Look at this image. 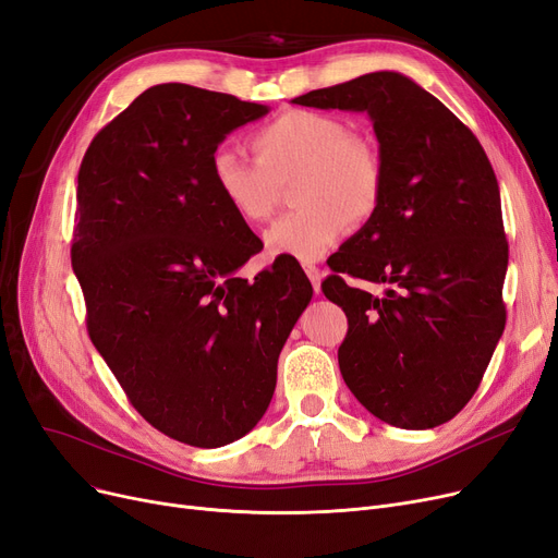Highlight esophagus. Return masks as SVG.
Masks as SVG:
<instances>
[{
    "label": "esophagus",
    "mask_w": 558,
    "mask_h": 558,
    "mask_svg": "<svg viewBox=\"0 0 558 558\" xmlns=\"http://www.w3.org/2000/svg\"><path fill=\"white\" fill-rule=\"evenodd\" d=\"M303 268H305L307 278H311V282H313V287H315V292L319 294V290H322V271H319V266H315V264H311V262H305Z\"/></svg>",
    "instance_id": "1"
}]
</instances>
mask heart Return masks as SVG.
Listing matches in <instances>:
<instances>
[{"label":"heart","instance_id":"obj_1","mask_svg":"<svg viewBox=\"0 0 558 558\" xmlns=\"http://www.w3.org/2000/svg\"><path fill=\"white\" fill-rule=\"evenodd\" d=\"M253 151L257 160L230 147L216 149L211 179L227 209L247 225L271 216L282 185L296 181L292 202L299 209L268 227V255L315 259L349 225L363 227L381 209V149L336 114L287 110L253 135Z\"/></svg>","mask_w":558,"mask_h":558}]
</instances>
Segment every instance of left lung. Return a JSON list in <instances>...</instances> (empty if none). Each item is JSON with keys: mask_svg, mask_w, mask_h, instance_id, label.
<instances>
[{"mask_svg": "<svg viewBox=\"0 0 558 558\" xmlns=\"http://www.w3.org/2000/svg\"><path fill=\"white\" fill-rule=\"evenodd\" d=\"M292 102L367 112L386 162L381 209L328 259L322 282L349 324L342 379L388 425L448 423L478 390L506 326L508 241L489 158L441 100L393 71ZM347 277L389 290L375 298Z\"/></svg>", "mask_w": 558, "mask_h": 558, "instance_id": "1", "label": "left lung"}]
</instances>
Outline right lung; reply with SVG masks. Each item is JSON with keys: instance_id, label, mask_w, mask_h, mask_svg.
Returning <instances> with one entry per match:
<instances>
[{"instance_id": "1", "label": "right lung", "mask_w": 558, "mask_h": 558, "mask_svg": "<svg viewBox=\"0 0 558 558\" xmlns=\"http://www.w3.org/2000/svg\"><path fill=\"white\" fill-rule=\"evenodd\" d=\"M268 112L191 85H156L100 129L77 172L71 262L87 331L137 414L218 448L274 398L280 349L313 299L290 262L236 276L262 241L220 199L211 156Z\"/></svg>"}]
</instances>
